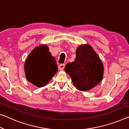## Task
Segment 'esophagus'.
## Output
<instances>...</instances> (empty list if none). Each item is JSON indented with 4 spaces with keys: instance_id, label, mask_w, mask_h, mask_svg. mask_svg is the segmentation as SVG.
Listing matches in <instances>:
<instances>
[{
    "instance_id": "obj_1",
    "label": "esophagus",
    "mask_w": 129,
    "mask_h": 129,
    "mask_svg": "<svg viewBox=\"0 0 129 129\" xmlns=\"http://www.w3.org/2000/svg\"><path fill=\"white\" fill-rule=\"evenodd\" d=\"M65 66V64H62L60 65V66H59V69H60V71H62L63 69H64Z\"/></svg>"
}]
</instances>
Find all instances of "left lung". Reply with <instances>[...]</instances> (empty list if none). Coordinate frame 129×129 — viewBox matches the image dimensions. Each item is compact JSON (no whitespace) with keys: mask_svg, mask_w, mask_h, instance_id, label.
<instances>
[{"mask_svg":"<svg viewBox=\"0 0 129 129\" xmlns=\"http://www.w3.org/2000/svg\"><path fill=\"white\" fill-rule=\"evenodd\" d=\"M75 61L68 63L65 71L69 74L77 89L89 91L103 79V64L98 54L88 44L77 47Z\"/></svg>","mask_w":129,"mask_h":129,"instance_id":"8db88e82","label":"left lung"}]
</instances>
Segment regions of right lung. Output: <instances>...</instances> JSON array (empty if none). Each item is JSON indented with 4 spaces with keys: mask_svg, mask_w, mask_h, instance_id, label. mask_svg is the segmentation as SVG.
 I'll list each match as a JSON object with an SVG mask.
<instances>
[{
    "mask_svg": "<svg viewBox=\"0 0 129 129\" xmlns=\"http://www.w3.org/2000/svg\"><path fill=\"white\" fill-rule=\"evenodd\" d=\"M24 68L27 80L38 87L46 85L58 71L55 58L45 45L36 47L30 53Z\"/></svg>",
    "mask_w": 129,
    "mask_h": 129,
    "instance_id": "add662e5",
    "label": "right lung"
}]
</instances>
